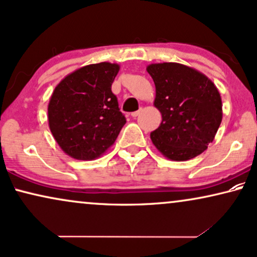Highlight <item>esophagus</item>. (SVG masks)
Masks as SVG:
<instances>
[{"label": "esophagus", "mask_w": 257, "mask_h": 257, "mask_svg": "<svg viewBox=\"0 0 257 257\" xmlns=\"http://www.w3.org/2000/svg\"><path fill=\"white\" fill-rule=\"evenodd\" d=\"M140 112H141V109H140V110H138V111H134V112H132V116H133V117H138V116L140 115Z\"/></svg>", "instance_id": "34e87169"}]
</instances>
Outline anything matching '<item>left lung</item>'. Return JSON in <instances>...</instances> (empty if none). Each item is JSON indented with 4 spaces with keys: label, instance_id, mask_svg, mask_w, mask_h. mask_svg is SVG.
I'll use <instances>...</instances> for the list:
<instances>
[{
    "label": "left lung",
    "instance_id": "left-lung-1",
    "mask_svg": "<svg viewBox=\"0 0 257 257\" xmlns=\"http://www.w3.org/2000/svg\"><path fill=\"white\" fill-rule=\"evenodd\" d=\"M155 84L154 105L162 122L151 133L153 145L173 161L196 158L215 139L223 117L222 98L212 80L179 63L147 66Z\"/></svg>",
    "mask_w": 257,
    "mask_h": 257
}]
</instances>
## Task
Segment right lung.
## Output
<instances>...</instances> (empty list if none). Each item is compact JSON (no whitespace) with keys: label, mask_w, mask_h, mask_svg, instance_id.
I'll list each match as a JSON object with an SVG mask.
<instances>
[{"label":"right lung","mask_w":257,"mask_h":257,"mask_svg":"<svg viewBox=\"0 0 257 257\" xmlns=\"http://www.w3.org/2000/svg\"><path fill=\"white\" fill-rule=\"evenodd\" d=\"M119 65L91 64L67 74L48 103V125L64 153L95 160L113 145L125 124L111 91Z\"/></svg>","instance_id":"1"}]
</instances>
